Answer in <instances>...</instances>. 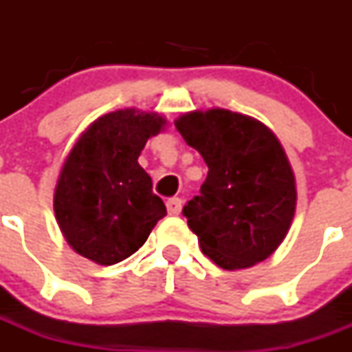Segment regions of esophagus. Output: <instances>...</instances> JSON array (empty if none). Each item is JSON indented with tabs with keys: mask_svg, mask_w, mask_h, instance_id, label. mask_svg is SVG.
<instances>
[{
	"mask_svg": "<svg viewBox=\"0 0 352 352\" xmlns=\"http://www.w3.org/2000/svg\"><path fill=\"white\" fill-rule=\"evenodd\" d=\"M182 199L174 197V199H169L167 201V211H169V214H173V217H176V214H179V211H182Z\"/></svg>",
	"mask_w": 352,
	"mask_h": 352,
	"instance_id": "obj_1",
	"label": "esophagus"
}]
</instances>
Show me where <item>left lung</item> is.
Wrapping results in <instances>:
<instances>
[{
  "label": "left lung",
  "mask_w": 352,
  "mask_h": 352,
  "mask_svg": "<svg viewBox=\"0 0 352 352\" xmlns=\"http://www.w3.org/2000/svg\"><path fill=\"white\" fill-rule=\"evenodd\" d=\"M208 166L201 195L183 208L204 256L229 272L268 259L296 211V179L280 141L256 118L227 109L174 121Z\"/></svg>",
  "instance_id": "1"
}]
</instances>
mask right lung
I'll return each mask as SVG.
<instances>
[{
  "label": "right lung",
  "instance_id": "add662e5",
  "mask_svg": "<svg viewBox=\"0 0 352 352\" xmlns=\"http://www.w3.org/2000/svg\"><path fill=\"white\" fill-rule=\"evenodd\" d=\"M166 125L158 113L118 109L96 118L74 142L54 186V214L79 256L100 266L120 263L167 213L138 162Z\"/></svg>",
  "mask_w": 352,
  "mask_h": 352
}]
</instances>
